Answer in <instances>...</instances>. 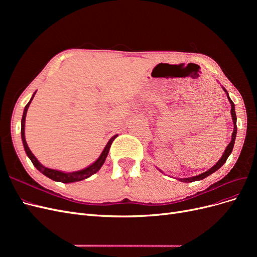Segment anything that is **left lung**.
Wrapping results in <instances>:
<instances>
[{
  "label": "left lung",
  "instance_id": "obj_1",
  "mask_svg": "<svg viewBox=\"0 0 257 257\" xmlns=\"http://www.w3.org/2000/svg\"><path fill=\"white\" fill-rule=\"evenodd\" d=\"M223 89H224V88H223ZM224 91L227 93V91L225 90V89H224ZM227 97H228V99H229V103H230V105H231V110H230V113H231V116H232V122H234V132H232L231 141H230L229 145L227 146L226 150H225V152H224V154H223V157L220 159V161L217 162L216 164H215L213 167H211V168H210L209 170H207V172H205V173H203V174H200V175H198V176H196V177L186 178V179H180V180H181L182 182H193V181H197V180H203V179H205L206 177H208V176H210L211 174H213V173H214V172H216V170L219 169L220 167H222L224 163L226 162L227 158L229 157V154L231 153V151H232V148H234V144H235L236 134H237V118H236V112H235V105H234V103H232V100L229 98L228 94H227Z\"/></svg>",
  "mask_w": 257,
  "mask_h": 257
}]
</instances>
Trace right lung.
Returning <instances> with one entry per match:
<instances>
[{
    "label": "right lung",
    "instance_id": "add662e5",
    "mask_svg": "<svg viewBox=\"0 0 257 257\" xmlns=\"http://www.w3.org/2000/svg\"><path fill=\"white\" fill-rule=\"evenodd\" d=\"M35 95V93H34ZM34 95L32 96V98H31L30 102L27 104L26 108H25V111H23V115H22V120H21V138H22V143H23V147H25V150L28 154V157L30 158L31 162L33 163V165L40 170V172L45 175L46 177H48L50 179H52V180L54 181H58V182H63V183H69V182H76V181H80V180H83V179H87L89 178L90 176H92L93 174H95L98 172V169L103 166L104 162L107 158V154L108 152H109V149L111 147V144L112 142L114 141V139L116 138L115 135L113 136L112 138H110V141L108 142V144L106 145L104 151L102 152V154L99 155V158L96 160L95 163H93V164L87 168H84L82 170H79V172H74V173H62V172H59V170H54V169H50V168H47L43 166L40 162L37 161V159L34 157L33 153L31 152V150L29 149V147L27 145V142H26V137H25V122H26V115H27V111H28V108L31 104V102H32V99L34 97Z\"/></svg>",
    "mask_w": 257,
    "mask_h": 257
}]
</instances>
